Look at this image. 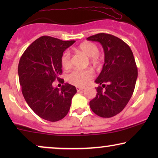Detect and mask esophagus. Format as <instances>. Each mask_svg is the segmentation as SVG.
<instances>
[{"mask_svg": "<svg viewBox=\"0 0 158 158\" xmlns=\"http://www.w3.org/2000/svg\"><path fill=\"white\" fill-rule=\"evenodd\" d=\"M76 89H77V92H80V91H82V90H83V89H84V88H81V87H77V88H76Z\"/></svg>", "mask_w": 158, "mask_h": 158, "instance_id": "34e87169", "label": "esophagus"}]
</instances>
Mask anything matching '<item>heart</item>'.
<instances>
[{
    "label": "heart",
    "instance_id": "obj_1",
    "mask_svg": "<svg viewBox=\"0 0 158 158\" xmlns=\"http://www.w3.org/2000/svg\"><path fill=\"white\" fill-rule=\"evenodd\" d=\"M77 52L82 53L88 58L94 64H98L100 62V56L98 55V48L94 42H86L81 44L77 48ZM61 64L62 68L68 69L71 66L70 54L69 52H64L61 57ZM94 77V73L90 70H73L67 75L66 79L72 85L83 87L89 83Z\"/></svg>",
    "mask_w": 158,
    "mask_h": 158
}]
</instances>
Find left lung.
<instances>
[{"label":"left lung","instance_id":"8db88e82","mask_svg":"<svg viewBox=\"0 0 158 158\" xmlns=\"http://www.w3.org/2000/svg\"><path fill=\"white\" fill-rule=\"evenodd\" d=\"M88 40L98 42L104 51V64L97 77L96 96L90 107L96 115L110 118L120 113L132 96L137 78V68L130 47L111 34L100 33Z\"/></svg>","mask_w":158,"mask_h":158}]
</instances>
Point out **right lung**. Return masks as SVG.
I'll return each mask as SVG.
<instances>
[{
  "instance_id": "obj_1",
  "label": "right lung",
  "mask_w": 158,
  "mask_h": 158,
  "mask_svg": "<svg viewBox=\"0 0 158 158\" xmlns=\"http://www.w3.org/2000/svg\"><path fill=\"white\" fill-rule=\"evenodd\" d=\"M75 42L41 36L27 47L19 60L23 96L34 113L49 122H57L68 114L77 92L75 86L67 83L60 89L52 85L62 74V54Z\"/></svg>"
}]
</instances>
